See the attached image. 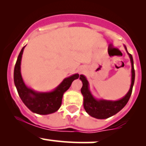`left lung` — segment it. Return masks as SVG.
<instances>
[{
    "mask_svg": "<svg viewBox=\"0 0 146 146\" xmlns=\"http://www.w3.org/2000/svg\"><path fill=\"white\" fill-rule=\"evenodd\" d=\"M124 47L126 52L130 57L131 63V84L129 92L123 98L117 101L95 99L90 91L89 83L86 78L83 75L80 76V79L82 82L81 93L83 96L84 109L91 117L99 119L109 118L121 110L129 100V98L131 95L133 84H134L135 70L133 68V60L132 55L128 52L126 46H124Z\"/></svg>",
    "mask_w": 146,
    "mask_h": 146,
    "instance_id": "left-lung-1",
    "label": "left lung"
}]
</instances>
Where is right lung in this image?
I'll use <instances>...</instances> for the list:
<instances>
[{"label":"right lung","mask_w":146,"mask_h":146,"mask_svg":"<svg viewBox=\"0 0 146 146\" xmlns=\"http://www.w3.org/2000/svg\"><path fill=\"white\" fill-rule=\"evenodd\" d=\"M25 47L22 48L14 69V82L20 99L29 110L38 114H49L56 111L62 102L64 93L71 85L72 82L79 78L78 73L66 78L51 92H38L30 89L25 84L20 72L22 56Z\"/></svg>","instance_id":"add662e5"}]
</instances>
